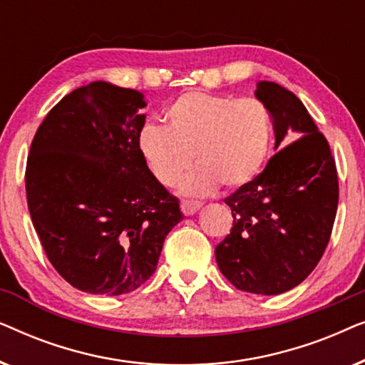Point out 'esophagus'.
<instances>
[{
	"instance_id": "esophagus-1",
	"label": "esophagus",
	"mask_w": 365,
	"mask_h": 365,
	"mask_svg": "<svg viewBox=\"0 0 365 365\" xmlns=\"http://www.w3.org/2000/svg\"><path fill=\"white\" fill-rule=\"evenodd\" d=\"M199 207H201L199 201H189V199H182L181 201V211L184 216H192L194 212L199 211Z\"/></svg>"
}]
</instances>
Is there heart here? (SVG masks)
Returning <instances> with one entry per match:
<instances>
[{"label":"heart","mask_w":365,"mask_h":365,"mask_svg":"<svg viewBox=\"0 0 365 365\" xmlns=\"http://www.w3.org/2000/svg\"><path fill=\"white\" fill-rule=\"evenodd\" d=\"M168 126L148 123L138 134V149L154 178L164 186L206 194L222 184L246 186L261 173L274 139V119L266 103L256 98H231L189 91L166 109Z\"/></svg>","instance_id":"obj_1"}]
</instances>
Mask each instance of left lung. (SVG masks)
I'll use <instances>...</instances> for the list:
<instances>
[{"instance_id":"left-lung-1","label":"left lung","mask_w":365,"mask_h":365,"mask_svg":"<svg viewBox=\"0 0 365 365\" xmlns=\"http://www.w3.org/2000/svg\"><path fill=\"white\" fill-rule=\"evenodd\" d=\"M256 98L272 113L276 149L288 144L224 199L234 221L216 246V261L239 291L276 296L299 286L321 261L336 219L339 181L327 139L301 99L271 81L257 83Z\"/></svg>"}]
</instances>
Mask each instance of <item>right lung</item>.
Returning a JSON list of instances; mask_svg holds the SVG:
<instances>
[{
	"label": "right lung",
	"instance_id": "right-lung-1",
	"mask_svg": "<svg viewBox=\"0 0 365 365\" xmlns=\"http://www.w3.org/2000/svg\"><path fill=\"white\" fill-rule=\"evenodd\" d=\"M144 106L136 89L94 81L66 94L33 138L24 174L33 226L59 276L83 292L136 291L182 221L138 149Z\"/></svg>",
	"mask_w": 365,
	"mask_h": 365
}]
</instances>
